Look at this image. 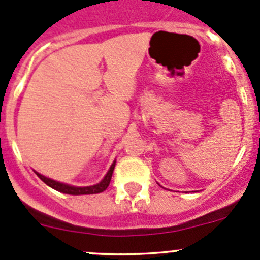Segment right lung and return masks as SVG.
I'll list each match as a JSON object with an SVG mask.
<instances>
[{
  "instance_id": "obj_1",
  "label": "right lung",
  "mask_w": 260,
  "mask_h": 260,
  "mask_svg": "<svg viewBox=\"0 0 260 260\" xmlns=\"http://www.w3.org/2000/svg\"><path fill=\"white\" fill-rule=\"evenodd\" d=\"M115 165H116V160H113V163L111 165L110 170H108L106 176L102 179V181L98 182V184L95 185H91V186H83V187L71 186V185L62 184V182H58L56 181V180H52L49 179V177L43 176V175H41L39 172L37 171L34 172H36L37 176H38L44 184L48 185V186L52 187V189L57 190V191L63 192V194H70V195H89V194H98V192H102L107 189L108 185H110L111 177H112L113 170H115Z\"/></svg>"
}]
</instances>
